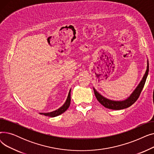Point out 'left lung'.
Returning a JSON list of instances; mask_svg holds the SVG:
<instances>
[{"label": "left lung", "mask_w": 154, "mask_h": 154, "mask_svg": "<svg viewBox=\"0 0 154 154\" xmlns=\"http://www.w3.org/2000/svg\"><path fill=\"white\" fill-rule=\"evenodd\" d=\"M149 60H147V69L145 70V72L141 80V81L140 82L139 85L137 86V87L133 91V92L126 99L124 100H119V101L110 100L109 99L106 98L103 95H102L100 94H99L95 90V88L94 87H93L94 92L97 99V100L103 106L109 109L122 110V109H124L129 107L130 106H131L132 104H134L137 99H138L143 89L145 81H146V79L149 74Z\"/></svg>", "instance_id": "1"}]
</instances>
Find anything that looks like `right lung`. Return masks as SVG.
<instances>
[{"mask_svg": "<svg viewBox=\"0 0 154 154\" xmlns=\"http://www.w3.org/2000/svg\"><path fill=\"white\" fill-rule=\"evenodd\" d=\"M70 91L71 89L69 91L68 96H67V98L65 102V103L63 104V106H61L60 108H59L58 109H57L54 111L51 112H47V113H39L41 115H44L45 116H48V117H54L56 116H58L60 114H62V113H63L64 112H66L67 109L70 106Z\"/></svg>", "mask_w": 154, "mask_h": 154, "instance_id": "obj_1", "label": "right lung"}]
</instances>
